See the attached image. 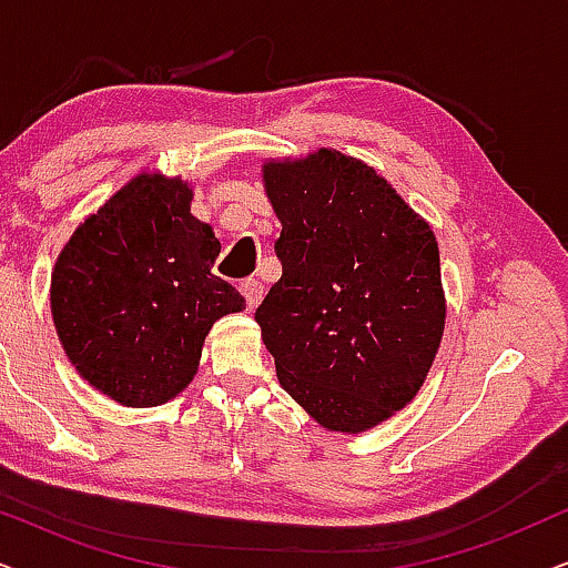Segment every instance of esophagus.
I'll use <instances>...</instances> for the list:
<instances>
[{"label": "esophagus", "instance_id": "esophagus-1", "mask_svg": "<svg viewBox=\"0 0 568 568\" xmlns=\"http://www.w3.org/2000/svg\"><path fill=\"white\" fill-rule=\"evenodd\" d=\"M241 293H243V298H246V306L254 308L264 296V285L260 283V280L248 277V280H243V283H241Z\"/></svg>", "mask_w": 568, "mask_h": 568}]
</instances>
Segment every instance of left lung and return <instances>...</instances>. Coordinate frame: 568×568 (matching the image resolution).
<instances>
[{
    "instance_id": "left-lung-1",
    "label": "left lung",
    "mask_w": 568,
    "mask_h": 568,
    "mask_svg": "<svg viewBox=\"0 0 568 568\" xmlns=\"http://www.w3.org/2000/svg\"><path fill=\"white\" fill-rule=\"evenodd\" d=\"M283 275L256 308L283 390L335 433H364L416 396L445 325L429 225L354 156L264 164Z\"/></svg>"
}]
</instances>
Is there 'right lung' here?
I'll return each mask as SVG.
<instances>
[{"label":"right lung","instance_id":"add662e5","mask_svg":"<svg viewBox=\"0 0 568 568\" xmlns=\"http://www.w3.org/2000/svg\"><path fill=\"white\" fill-rule=\"evenodd\" d=\"M181 178L139 175L91 214L52 272V317L83 379L123 406H160L196 375L214 322L246 308L212 272L220 241Z\"/></svg>","mask_w":568,"mask_h":568}]
</instances>
